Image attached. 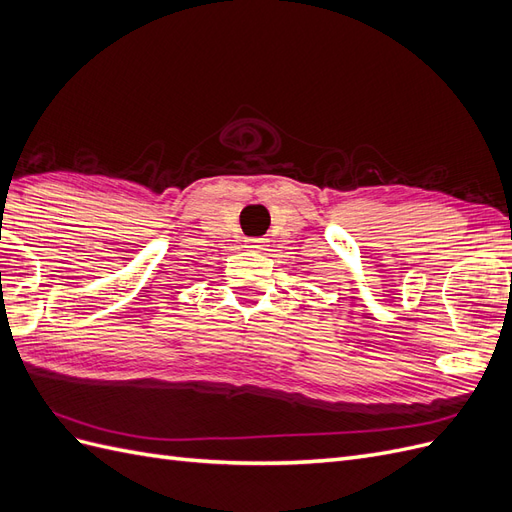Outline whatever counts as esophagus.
I'll return each mask as SVG.
<instances>
[{"label": "esophagus", "instance_id": "esophagus-1", "mask_svg": "<svg viewBox=\"0 0 512 512\" xmlns=\"http://www.w3.org/2000/svg\"><path fill=\"white\" fill-rule=\"evenodd\" d=\"M245 243H247V247H252V250H265L267 247V239H262V237H250V239H245Z\"/></svg>", "mask_w": 512, "mask_h": 512}]
</instances>
